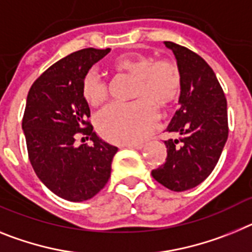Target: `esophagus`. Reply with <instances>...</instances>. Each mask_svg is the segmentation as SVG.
<instances>
[{
    "label": "esophagus",
    "instance_id": "34e87169",
    "mask_svg": "<svg viewBox=\"0 0 252 252\" xmlns=\"http://www.w3.org/2000/svg\"><path fill=\"white\" fill-rule=\"evenodd\" d=\"M124 147L126 148H132V150H141L143 147V143H126Z\"/></svg>",
    "mask_w": 252,
    "mask_h": 252
}]
</instances>
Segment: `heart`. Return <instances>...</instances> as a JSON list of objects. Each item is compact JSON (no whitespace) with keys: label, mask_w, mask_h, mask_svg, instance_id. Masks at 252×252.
Wrapping results in <instances>:
<instances>
[{"label":"heart","mask_w":252,"mask_h":252,"mask_svg":"<svg viewBox=\"0 0 252 252\" xmlns=\"http://www.w3.org/2000/svg\"><path fill=\"white\" fill-rule=\"evenodd\" d=\"M113 68L135 77L133 96L138 100L109 106L97 118V129L110 142L137 143L143 141L156 126L158 113L155 105L165 109L179 99L180 69L171 61H153L142 53L119 57L114 61ZM81 93L85 101L94 108L101 106L109 96L106 84L93 71L85 74Z\"/></svg>","instance_id":"b5f03b06"}]
</instances>
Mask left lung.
I'll list each match as a JSON object with an SVG mask.
<instances>
[{
  "mask_svg": "<svg viewBox=\"0 0 252 252\" xmlns=\"http://www.w3.org/2000/svg\"><path fill=\"white\" fill-rule=\"evenodd\" d=\"M165 45L181 73V106L166 130L180 137L165 141L167 157L152 176L172 191H185L203 183L217 165L228 138L227 100L202 57L172 41Z\"/></svg>",
  "mask_w": 252,
  "mask_h": 252,
  "instance_id": "1",
  "label": "left lung"
}]
</instances>
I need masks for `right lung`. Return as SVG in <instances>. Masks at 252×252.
Masks as SVG:
<instances>
[{
    "mask_svg": "<svg viewBox=\"0 0 252 252\" xmlns=\"http://www.w3.org/2000/svg\"><path fill=\"white\" fill-rule=\"evenodd\" d=\"M109 52L86 48L64 57L35 80L26 97L23 130L30 163L50 191L69 202L89 200L106 185L118 152L94 132L81 93L85 74ZM81 134L93 144L76 146Z\"/></svg>",
    "mask_w": 252,
    "mask_h": 252,
    "instance_id": "obj_1",
    "label": "right lung"
}]
</instances>
